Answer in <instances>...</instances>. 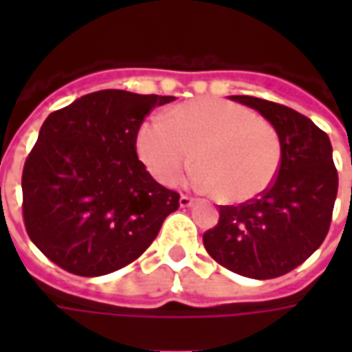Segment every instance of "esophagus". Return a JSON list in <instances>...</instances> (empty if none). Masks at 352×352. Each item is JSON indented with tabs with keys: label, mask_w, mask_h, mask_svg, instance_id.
Masks as SVG:
<instances>
[{
	"label": "esophagus",
	"mask_w": 352,
	"mask_h": 352,
	"mask_svg": "<svg viewBox=\"0 0 352 352\" xmlns=\"http://www.w3.org/2000/svg\"><path fill=\"white\" fill-rule=\"evenodd\" d=\"M194 201H196V199L192 198V196H186V194H183V196L179 198V204H181V207H190Z\"/></svg>",
	"instance_id": "obj_1"
}]
</instances>
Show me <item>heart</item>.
Segmentation results:
<instances>
[{"mask_svg": "<svg viewBox=\"0 0 352 352\" xmlns=\"http://www.w3.org/2000/svg\"><path fill=\"white\" fill-rule=\"evenodd\" d=\"M135 146L162 184H175L194 162V183L222 201L243 204L264 194L279 173L283 145L272 124L226 100H194L146 118Z\"/></svg>", "mask_w": 352, "mask_h": 352, "instance_id": "heart-1", "label": "heart"}]
</instances>
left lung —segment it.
<instances>
[{
  "label": "left lung",
  "instance_id": "8db88e82",
  "mask_svg": "<svg viewBox=\"0 0 352 352\" xmlns=\"http://www.w3.org/2000/svg\"><path fill=\"white\" fill-rule=\"evenodd\" d=\"M232 100L256 109L283 145L279 173L258 198L221 206L217 226L204 234L209 256L237 275L273 279L303 264L324 241L338 196L330 139L294 109L254 98Z\"/></svg>",
  "mask_w": 352,
  "mask_h": 352
}]
</instances>
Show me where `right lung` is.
Here are the masks:
<instances>
[{
  "instance_id": "1",
  "label": "right lung",
  "mask_w": 352,
  "mask_h": 352,
  "mask_svg": "<svg viewBox=\"0 0 352 352\" xmlns=\"http://www.w3.org/2000/svg\"><path fill=\"white\" fill-rule=\"evenodd\" d=\"M173 96L100 90L43 122L22 171V217L35 247L80 277L138 260L179 209V194L138 158L139 126Z\"/></svg>"
}]
</instances>
